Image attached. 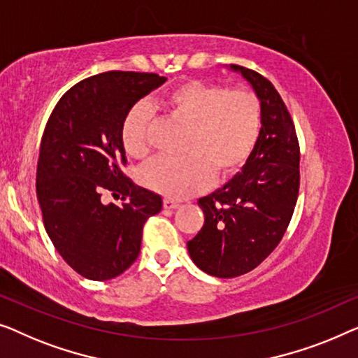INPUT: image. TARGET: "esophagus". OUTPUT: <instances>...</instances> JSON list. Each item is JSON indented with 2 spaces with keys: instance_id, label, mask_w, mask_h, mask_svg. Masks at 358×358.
I'll list each match as a JSON object with an SVG mask.
<instances>
[{
  "instance_id": "1",
  "label": "esophagus",
  "mask_w": 358,
  "mask_h": 358,
  "mask_svg": "<svg viewBox=\"0 0 358 358\" xmlns=\"http://www.w3.org/2000/svg\"><path fill=\"white\" fill-rule=\"evenodd\" d=\"M164 208H165V209H177V208H180V204L177 203V201L165 198V199H164Z\"/></svg>"
}]
</instances>
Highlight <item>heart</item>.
Segmentation results:
<instances>
[{
  "mask_svg": "<svg viewBox=\"0 0 358 358\" xmlns=\"http://www.w3.org/2000/svg\"><path fill=\"white\" fill-rule=\"evenodd\" d=\"M162 107L170 117L188 124L181 157L162 155L141 169L148 188L173 199L198 193L215 175L235 173L250 157L261 128V105L250 90L188 80L169 90ZM152 108L133 105L122 124L123 148L131 157L143 159L150 150Z\"/></svg>",
  "mask_w": 358,
  "mask_h": 358,
  "instance_id": "heart-1",
  "label": "heart"
}]
</instances>
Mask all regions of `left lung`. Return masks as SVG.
I'll return each instance as SVG.
<instances>
[{
	"label": "left lung",
	"mask_w": 358,
	"mask_h": 358,
	"mask_svg": "<svg viewBox=\"0 0 358 358\" xmlns=\"http://www.w3.org/2000/svg\"><path fill=\"white\" fill-rule=\"evenodd\" d=\"M261 105V129L241 172L198 201L204 225L186 243L189 258L215 278L250 273L279 245L294 214L300 185V150L290 113L268 79L230 64Z\"/></svg>",
	"instance_id": "8db88e82"
}]
</instances>
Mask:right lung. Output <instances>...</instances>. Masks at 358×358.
Returning <instances> with one entry per match:
<instances>
[{"instance_id":"obj_1","label":"right lung","mask_w":358,"mask_h":358,"mask_svg":"<svg viewBox=\"0 0 358 358\" xmlns=\"http://www.w3.org/2000/svg\"><path fill=\"white\" fill-rule=\"evenodd\" d=\"M167 78L110 71L80 80L59 99L45 128L37 165V198L45 230L62 258L90 280H108L138 258L144 222L162 198L122 172V124L139 99ZM103 189L123 206L103 205Z\"/></svg>"}]
</instances>
